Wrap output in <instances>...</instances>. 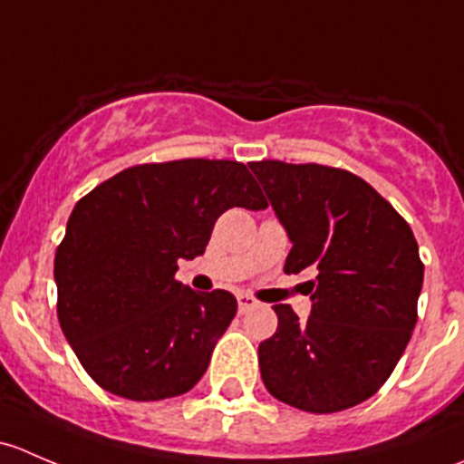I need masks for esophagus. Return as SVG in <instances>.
Instances as JSON below:
<instances>
[{
    "instance_id": "obj_1",
    "label": "esophagus",
    "mask_w": 464,
    "mask_h": 464,
    "mask_svg": "<svg viewBox=\"0 0 464 464\" xmlns=\"http://www.w3.org/2000/svg\"><path fill=\"white\" fill-rule=\"evenodd\" d=\"M256 305H258V301L254 296H249V294H237V310H240V314H246Z\"/></svg>"
}]
</instances>
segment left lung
<instances>
[{
    "instance_id": "obj_1",
    "label": "left lung",
    "mask_w": 464,
    "mask_h": 464,
    "mask_svg": "<svg viewBox=\"0 0 464 464\" xmlns=\"http://www.w3.org/2000/svg\"><path fill=\"white\" fill-rule=\"evenodd\" d=\"M292 251L285 274L310 271L312 312L274 305L278 330L258 345L276 400L336 413L382 388L418 321L424 265L413 231L362 177L319 163H249Z\"/></svg>"
}]
</instances>
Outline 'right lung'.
<instances>
[{"label": "right lung", "instance_id": "add662e5", "mask_svg": "<svg viewBox=\"0 0 464 464\" xmlns=\"http://www.w3.org/2000/svg\"><path fill=\"white\" fill-rule=\"evenodd\" d=\"M233 206L266 199L245 163L210 159L128 168L73 206L55 251L58 319L98 386L154 401L202 379L237 301L177 283V260L202 256Z\"/></svg>", "mask_w": 464, "mask_h": 464}]
</instances>
